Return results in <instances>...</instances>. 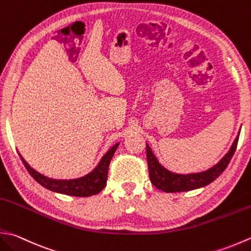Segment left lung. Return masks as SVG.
Returning <instances> with one entry per match:
<instances>
[{
  "mask_svg": "<svg viewBox=\"0 0 251 251\" xmlns=\"http://www.w3.org/2000/svg\"><path fill=\"white\" fill-rule=\"evenodd\" d=\"M238 137L239 132L236 139L234 140L232 147H230L229 151L223 156L219 163L204 172L191 174H177L166 170L164 166H162L159 163L158 159L155 158L149 145L146 144L147 162H148L151 183L156 188L165 191V193H178V191H188L204 187V186L212 183L214 179H217L223 173L224 170L227 168L229 161L233 158L234 152L236 150Z\"/></svg>",
  "mask_w": 251,
  "mask_h": 251,
  "instance_id": "1",
  "label": "left lung"
}]
</instances>
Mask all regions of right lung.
<instances>
[{
    "label": "right lung",
    "mask_w": 251,
    "mask_h": 251,
    "mask_svg": "<svg viewBox=\"0 0 251 251\" xmlns=\"http://www.w3.org/2000/svg\"><path fill=\"white\" fill-rule=\"evenodd\" d=\"M119 147L116 144L102 156L99 164L96 166V169L89 174L82 176L80 178L76 179H53L49 178L37 171H34L26 161L24 160L21 153H18L19 158L23 161L25 168L27 169L34 180H37L39 184L49 190H52L54 193H60L68 196H75V197H89L99 194L100 191L105 187L107 179V172H109L110 162L114 155L115 151Z\"/></svg>",
    "instance_id": "obj_1"
}]
</instances>
